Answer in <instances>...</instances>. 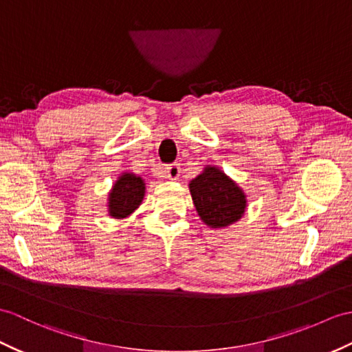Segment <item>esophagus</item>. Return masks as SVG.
Masks as SVG:
<instances>
[{
    "instance_id": "obj_1",
    "label": "esophagus",
    "mask_w": 352,
    "mask_h": 352,
    "mask_svg": "<svg viewBox=\"0 0 352 352\" xmlns=\"http://www.w3.org/2000/svg\"><path fill=\"white\" fill-rule=\"evenodd\" d=\"M179 173H182V166H179V163H173V165H168L165 168L166 178L169 179H177L179 177Z\"/></svg>"
}]
</instances>
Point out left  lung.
<instances>
[{
	"instance_id": "obj_1",
	"label": "left lung",
	"mask_w": 352,
	"mask_h": 352,
	"mask_svg": "<svg viewBox=\"0 0 352 352\" xmlns=\"http://www.w3.org/2000/svg\"><path fill=\"white\" fill-rule=\"evenodd\" d=\"M199 217L210 228H223L239 220L246 208V196L231 178L207 166L189 184Z\"/></svg>"
}]
</instances>
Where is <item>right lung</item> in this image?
I'll use <instances>...</instances> for the list:
<instances>
[{"mask_svg": "<svg viewBox=\"0 0 352 352\" xmlns=\"http://www.w3.org/2000/svg\"><path fill=\"white\" fill-rule=\"evenodd\" d=\"M144 193L145 186L141 177L121 175L109 193V214L116 219L127 217L141 204Z\"/></svg>", "mask_w": 352, "mask_h": 352, "instance_id": "add662e5", "label": "right lung"}]
</instances>
